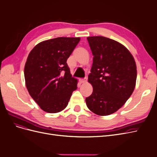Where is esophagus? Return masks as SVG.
I'll return each instance as SVG.
<instances>
[{
  "label": "esophagus",
  "instance_id": "obj_1",
  "mask_svg": "<svg viewBox=\"0 0 157 157\" xmlns=\"http://www.w3.org/2000/svg\"><path fill=\"white\" fill-rule=\"evenodd\" d=\"M80 83H85L87 82V80H86V78H80Z\"/></svg>",
  "mask_w": 157,
  "mask_h": 157
}]
</instances>
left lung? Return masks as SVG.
<instances>
[{
	"mask_svg": "<svg viewBox=\"0 0 157 157\" xmlns=\"http://www.w3.org/2000/svg\"><path fill=\"white\" fill-rule=\"evenodd\" d=\"M93 63L88 82L93 92L86 98L88 108L99 116L115 113L134 92L137 69L134 57L119 42L101 36L87 38Z\"/></svg>",
	"mask_w": 157,
	"mask_h": 157,
	"instance_id": "8db88e82",
	"label": "left lung"
}]
</instances>
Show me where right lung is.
<instances>
[{
    "instance_id": "obj_1",
    "label": "right lung",
    "mask_w": 157,
    "mask_h": 157,
    "mask_svg": "<svg viewBox=\"0 0 157 157\" xmlns=\"http://www.w3.org/2000/svg\"><path fill=\"white\" fill-rule=\"evenodd\" d=\"M79 37H58L36 44L27 57L25 85L31 98L45 112L56 113L67 106L78 80L72 77L67 60Z\"/></svg>"
}]
</instances>
